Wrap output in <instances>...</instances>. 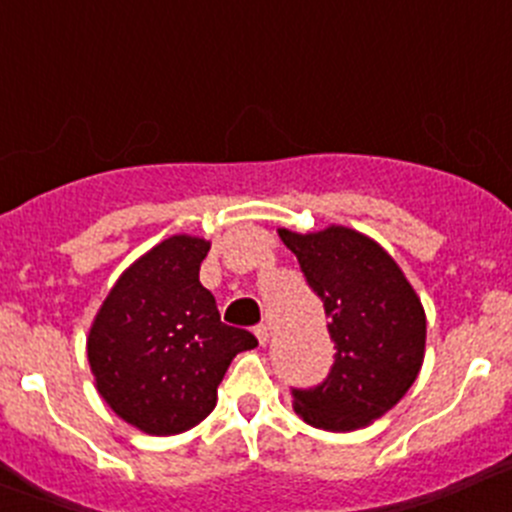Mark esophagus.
<instances>
[{"label":"esophagus","instance_id":"34e87169","mask_svg":"<svg viewBox=\"0 0 512 512\" xmlns=\"http://www.w3.org/2000/svg\"><path fill=\"white\" fill-rule=\"evenodd\" d=\"M254 333H256L258 342H261V345H266V342H268V337H271V333H268V328H266V325H256V328H254Z\"/></svg>","mask_w":512,"mask_h":512}]
</instances>
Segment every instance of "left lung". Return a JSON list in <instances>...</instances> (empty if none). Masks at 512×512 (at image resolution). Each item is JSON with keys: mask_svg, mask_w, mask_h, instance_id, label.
I'll return each instance as SVG.
<instances>
[{"mask_svg": "<svg viewBox=\"0 0 512 512\" xmlns=\"http://www.w3.org/2000/svg\"><path fill=\"white\" fill-rule=\"evenodd\" d=\"M323 300L335 345L328 377L291 387L295 412L310 426L350 431L379 419L412 387L424 360L426 318L392 256L345 226L318 234L278 231Z\"/></svg>", "mask_w": 512, "mask_h": 512, "instance_id": "1", "label": "left lung"}]
</instances>
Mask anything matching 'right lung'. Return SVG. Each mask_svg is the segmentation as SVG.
<instances>
[{"instance_id":"obj_1","label":"right lung","mask_w":512,"mask_h":512,"mask_svg":"<svg viewBox=\"0 0 512 512\" xmlns=\"http://www.w3.org/2000/svg\"><path fill=\"white\" fill-rule=\"evenodd\" d=\"M209 244L172 236L128 268L88 337L98 392L115 414L155 436L192 429L217 407V387L258 340L221 323L199 283Z\"/></svg>"}]
</instances>
